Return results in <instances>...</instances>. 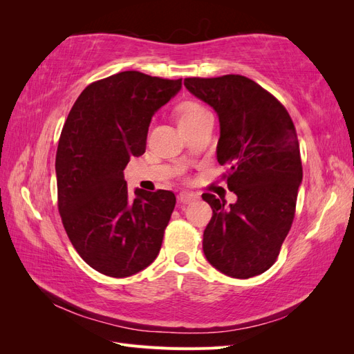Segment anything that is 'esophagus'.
<instances>
[{"label":"esophagus","mask_w":354,"mask_h":354,"mask_svg":"<svg viewBox=\"0 0 354 354\" xmlns=\"http://www.w3.org/2000/svg\"><path fill=\"white\" fill-rule=\"evenodd\" d=\"M196 198L198 196L195 194H190V192H180V195H178V201L181 203H190V202L196 201Z\"/></svg>","instance_id":"obj_1"}]
</instances>
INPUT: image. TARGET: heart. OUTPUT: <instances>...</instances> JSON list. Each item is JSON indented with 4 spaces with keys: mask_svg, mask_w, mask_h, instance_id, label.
<instances>
[{
    "mask_svg": "<svg viewBox=\"0 0 354 354\" xmlns=\"http://www.w3.org/2000/svg\"><path fill=\"white\" fill-rule=\"evenodd\" d=\"M208 113V111L201 106L199 103L195 102H186L183 104L178 106L177 109V121L178 125L183 127V125H189L192 122L198 121L199 118H202L203 115Z\"/></svg>",
    "mask_w": 354,
    "mask_h": 354,
    "instance_id": "obj_1",
    "label": "heart"
}]
</instances>
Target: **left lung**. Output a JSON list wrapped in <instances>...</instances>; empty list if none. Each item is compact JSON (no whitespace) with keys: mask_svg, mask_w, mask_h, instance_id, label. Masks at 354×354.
Returning <instances> with one entry per match:
<instances>
[{"mask_svg":"<svg viewBox=\"0 0 354 354\" xmlns=\"http://www.w3.org/2000/svg\"><path fill=\"white\" fill-rule=\"evenodd\" d=\"M185 87L217 112V160L229 168L227 207L211 194L202 248L208 263L236 279L269 270L291 229L303 180L291 116L273 95L242 75L186 78Z\"/></svg>","mask_w":354,"mask_h":354,"instance_id":"obj_1","label":"left lung"}]
</instances>
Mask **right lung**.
<instances>
[{
	"label": "right lung",
	"instance_id": "add662e5",
	"mask_svg": "<svg viewBox=\"0 0 354 354\" xmlns=\"http://www.w3.org/2000/svg\"><path fill=\"white\" fill-rule=\"evenodd\" d=\"M181 88L137 71L90 84L72 106L56 155L59 212L81 259L112 277L153 263L176 207L169 190L128 194L124 169L146 151L152 116Z\"/></svg>",
	"mask_w": 354,
	"mask_h": 354
}]
</instances>
